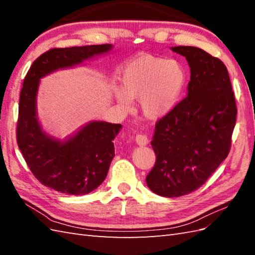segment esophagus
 I'll list each match as a JSON object with an SVG mask.
<instances>
[{
  "mask_svg": "<svg viewBox=\"0 0 255 255\" xmlns=\"http://www.w3.org/2000/svg\"><path fill=\"white\" fill-rule=\"evenodd\" d=\"M136 142L139 145H147L149 143V139L143 133H138L136 136Z\"/></svg>",
  "mask_w": 255,
  "mask_h": 255,
  "instance_id": "esophagus-1",
  "label": "esophagus"
}]
</instances>
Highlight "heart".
<instances>
[{
  "instance_id": "heart-1",
  "label": "heart",
  "mask_w": 255,
  "mask_h": 255,
  "mask_svg": "<svg viewBox=\"0 0 255 255\" xmlns=\"http://www.w3.org/2000/svg\"><path fill=\"white\" fill-rule=\"evenodd\" d=\"M122 82L123 88L115 90L119 104L129 111L131 99H139L143 116L159 121L180 103L187 84V72L178 61L144 53L125 67Z\"/></svg>"
}]
</instances>
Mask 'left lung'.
Returning <instances> with one entry per match:
<instances>
[{
	"instance_id": "left-lung-1",
	"label": "left lung",
	"mask_w": 255,
	"mask_h": 255,
	"mask_svg": "<svg viewBox=\"0 0 255 255\" xmlns=\"http://www.w3.org/2000/svg\"><path fill=\"white\" fill-rule=\"evenodd\" d=\"M171 49L186 58L191 81L185 99L155 124L156 161L145 182L156 195L180 197L202 186L227 158L237 106L223 61L197 47Z\"/></svg>"
}]
</instances>
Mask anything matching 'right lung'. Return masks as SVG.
Here are the masks:
<instances>
[{"mask_svg": "<svg viewBox=\"0 0 255 255\" xmlns=\"http://www.w3.org/2000/svg\"><path fill=\"white\" fill-rule=\"evenodd\" d=\"M112 49L111 44L55 48L37 58L25 77L19 96L17 144L37 180L57 192L85 195L104 182L115 156L113 140L122 125L93 121L63 140L51 136L37 116L40 79L58 70L80 66Z\"/></svg>", "mask_w": 255, "mask_h": 255, "instance_id": "right-lung-1", "label": "right lung"}]
</instances>
